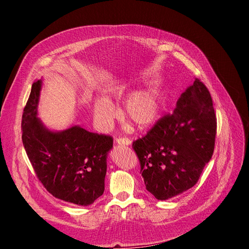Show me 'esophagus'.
<instances>
[{
	"mask_svg": "<svg viewBox=\"0 0 249 249\" xmlns=\"http://www.w3.org/2000/svg\"><path fill=\"white\" fill-rule=\"evenodd\" d=\"M116 144L118 145H131L132 141L127 138H117L116 139Z\"/></svg>",
	"mask_w": 249,
	"mask_h": 249,
	"instance_id": "esophagus-1",
	"label": "esophagus"
}]
</instances>
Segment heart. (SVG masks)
I'll return each instance as SVG.
<instances>
[{"instance_id":"1","label":"heart","mask_w":249,"mask_h":249,"mask_svg":"<svg viewBox=\"0 0 249 249\" xmlns=\"http://www.w3.org/2000/svg\"><path fill=\"white\" fill-rule=\"evenodd\" d=\"M127 92L124 84L114 85L106 90V96L96 97L93 103V116L102 129L108 127L116 116V109L112 104ZM164 91L156 85L135 90L126 96L123 104V116L138 130H146L160 118L164 108Z\"/></svg>"}]
</instances>
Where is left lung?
<instances>
[{"label": "left lung", "mask_w": 249, "mask_h": 249, "mask_svg": "<svg viewBox=\"0 0 249 249\" xmlns=\"http://www.w3.org/2000/svg\"><path fill=\"white\" fill-rule=\"evenodd\" d=\"M216 126L212 97L195 79L178 97L172 114L133 143L146 190L166 200L196 184L212 158Z\"/></svg>", "instance_id": "8db88e82"}]
</instances>
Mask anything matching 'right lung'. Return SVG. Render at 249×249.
<instances>
[{"instance_id": "1", "label": "right lung", "mask_w": 249, "mask_h": 249, "mask_svg": "<svg viewBox=\"0 0 249 249\" xmlns=\"http://www.w3.org/2000/svg\"><path fill=\"white\" fill-rule=\"evenodd\" d=\"M42 79L36 80L22 113V144L37 177L56 198L89 206L105 191L113 139L72 124L53 131L38 117Z\"/></svg>"}]
</instances>
